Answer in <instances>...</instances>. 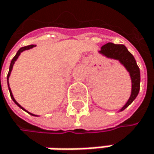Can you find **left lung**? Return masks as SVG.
<instances>
[{"label": "left lung", "mask_w": 154, "mask_h": 154, "mask_svg": "<svg viewBox=\"0 0 154 154\" xmlns=\"http://www.w3.org/2000/svg\"><path fill=\"white\" fill-rule=\"evenodd\" d=\"M99 53L106 56L108 58H112L114 60L120 61L122 65L127 69L129 72L131 78V94L125 104L120 111H123L128 106H129L137 97L139 89H140V70L137 65L135 57L127 49L124 45L122 44H114L112 42H108L106 45L102 46Z\"/></svg>", "instance_id": "1"}]
</instances>
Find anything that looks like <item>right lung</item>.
<instances>
[{"label": "right lung", "instance_id": "add662e5", "mask_svg": "<svg viewBox=\"0 0 154 154\" xmlns=\"http://www.w3.org/2000/svg\"><path fill=\"white\" fill-rule=\"evenodd\" d=\"M36 45H28V46H26V47H22V48H20L18 49V51L17 52V54H16V56L12 58V60H11V63H10V70H9V73H8V76H7V82H8V86H9V90H10V97H11V98H12V100L15 102V104L17 105V106H19L21 109H23V110H25V111H26V109H24L22 106H20L16 100H15V98H14V97H13V95H12V92H11V89H10V85H9V78H10V72H11V71H12V68H13V66H14V64H15V62H16V60L18 58V57H19V55L23 52V51H25V50H27V49H30V48H33V47H35ZM27 112V111H26ZM28 113H30L31 115H33V116H37V115H34V114H32V113H31V112H27Z\"/></svg>", "mask_w": 154, "mask_h": 154}]
</instances>
